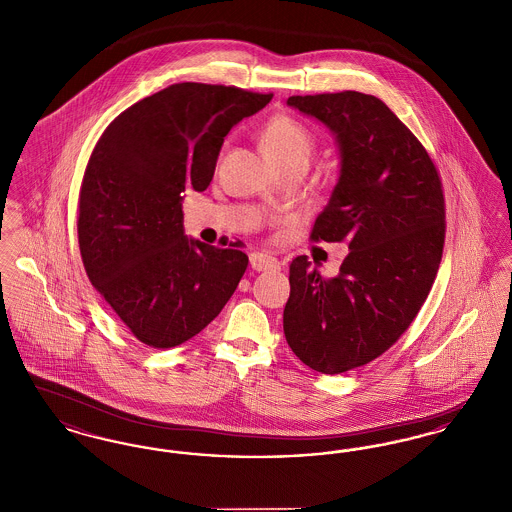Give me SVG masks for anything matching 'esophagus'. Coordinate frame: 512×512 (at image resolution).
<instances>
[{
	"instance_id": "34e87169",
	"label": "esophagus",
	"mask_w": 512,
	"mask_h": 512,
	"mask_svg": "<svg viewBox=\"0 0 512 512\" xmlns=\"http://www.w3.org/2000/svg\"><path fill=\"white\" fill-rule=\"evenodd\" d=\"M249 265H251L253 270H257V272L272 270V268L278 267V263H276L274 257H268V255H263V253H251Z\"/></svg>"
}]
</instances>
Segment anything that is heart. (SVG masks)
I'll return each mask as SVG.
<instances>
[{"instance_id":"obj_1","label":"heart","mask_w":512,"mask_h":512,"mask_svg":"<svg viewBox=\"0 0 512 512\" xmlns=\"http://www.w3.org/2000/svg\"><path fill=\"white\" fill-rule=\"evenodd\" d=\"M313 140L309 130L292 117H274L263 130V151L268 161L292 157L309 159Z\"/></svg>"}]
</instances>
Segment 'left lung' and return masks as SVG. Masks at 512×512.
Listing matches in <instances>:
<instances>
[{
	"instance_id": "1",
	"label": "left lung",
	"mask_w": 512,
	"mask_h": 512,
	"mask_svg": "<svg viewBox=\"0 0 512 512\" xmlns=\"http://www.w3.org/2000/svg\"><path fill=\"white\" fill-rule=\"evenodd\" d=\"M288 105L324 124L340 176L311 238L347 242L334 278L305 255L290 265L284 334L322 374L380 357L426 301L445 240L438 171L413 132L382 99L361 92L293 96Z\"/></svg>"
}]
</instances>
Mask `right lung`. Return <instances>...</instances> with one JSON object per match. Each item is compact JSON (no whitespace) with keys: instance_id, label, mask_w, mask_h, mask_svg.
<instances>
[{"instance_id":"add662e5","label":"right lung","mask_w":512,"mask_h":512,"mask_svg":"<svg viewBox=\"0 0 512 512\" xmlns=\"http://www.w3.org/2000/svg\"><path fill=\"white\" fill-rule=\"evenodd\" d=\"M272 94L182 82L107 126L84 172L78 242L86 274L149 347L192 340L236 292L247 255L188 238L182 201L215 174L224 136Z\"/></svg>"}]
</instances>
